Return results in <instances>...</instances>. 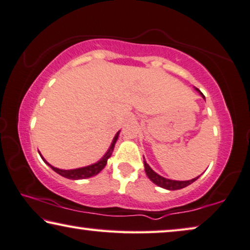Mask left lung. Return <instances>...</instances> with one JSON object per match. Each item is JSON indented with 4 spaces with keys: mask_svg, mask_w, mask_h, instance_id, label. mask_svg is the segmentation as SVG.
<instances>
[{
    "mask_svg": "<svg viewBox=\"0 0 250 250\" xmlns=\"http://www.w3.org/2000/svg\"><path fill=\"white\" fill-rule=\"evenodd\" d=\"M196 89L200 93V90L198 88H196ZM200 94H202V96L205 98V96H204L203 93H200ZM144 165H145V172H146L147 177H148L150 180H152L155 185L160 186V187H162V188L168 189V190H178V189H182V188L187 187V186H189V185H191L192 182H194L195 180H197V179H198V177H197L195 179H192V180H188V181L170 180V179L161 177V175L157 174L156 172H154L152 168L149 167V165L147 164L145 161H144Z\"/></svg>",
    "mask_w": 250,
    "mask_h": 250,
    "instance_id": "1",
    "label": "left lung"
}]
</instances>
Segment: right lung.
Instances as JSON below:
<instances>
[{
	"mask_svg": "<svg viewBox=\"0 0 250 250\" xmlns=\"http://www.w3.org/2000/svg\"><path fill=\"white\" fill-rule=\"evenodd\" d=\"M118 136H119V132L117 133V135H115L113 142H112V145L107 150V153L105 154V155L102 157V159L98 161L97 163L91 164V165H89V167L75 168V170H60V168H56L54 167H52V165L48 164L47 162H46V163L50 165L52 168H53L56 173H59L60 175H62V177H64V178L71 179V180H78V179L90 178V177H93V175H96L97 173H100V172L104 168L105 165H106L108 157L112 155V152H113V148H114L115 142H117V139H118ZM42 159H43V157H42Z\"/></svg>",
	"mask_w": 250,
	"mask_h": 250,
	"instance_id": "add662e5",
	"label": "right lung"
}]
</instances>
